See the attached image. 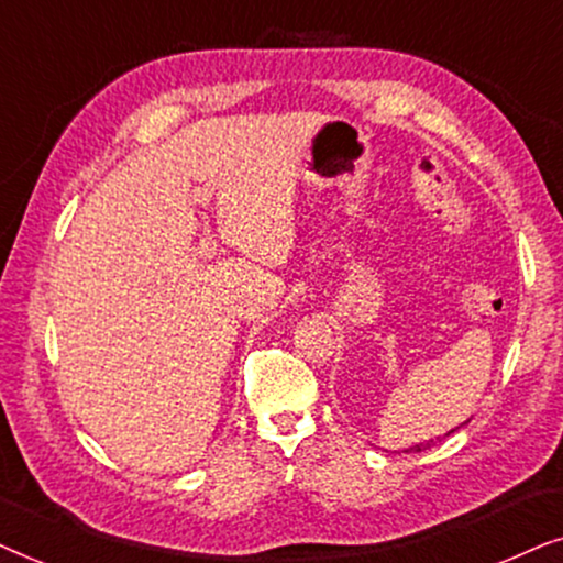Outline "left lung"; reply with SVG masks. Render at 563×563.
Segmentation results:
<instances>
[{"instance_id":"8db88e82","label":"left lung","mask_w":563,"mask_h":563,"mask_svg":"<svg viewBox=\"0 0 563 563\" xmlns=\"http://www.w3.org/2000/svg\"><path fill=\"white\" fill-rule=\"evenodd\" d=\"M451 432H455V430H451ZM451 432H448V434H451ZM427 448H430V443H419V445H415V448H409V451L411 453H422V451H427ZM407 451V453H409Z\"/></svg>"}]
</instances>
